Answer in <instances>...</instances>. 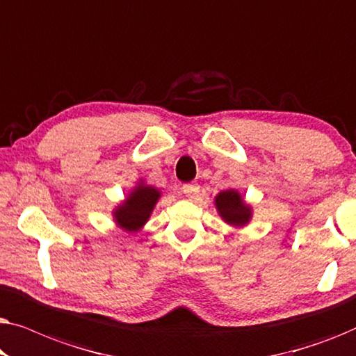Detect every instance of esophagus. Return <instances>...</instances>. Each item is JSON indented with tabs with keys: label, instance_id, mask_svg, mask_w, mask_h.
<instances>
[{
	"label": "esophagus",
	"instance_id": "1",
	"mask_svg": "<svg viewBox=\"0 0 356 356\" xmlns=\"http://www.w3.org/2000/svg\"><path fill=\"white\" fill-rule=\"evenodd\" d=\"M183 193L186 194L189 199H194L199 193V184L197 183H186L183 184Z\"/></svg>",
	"mask_w": 356,
	"mask_h": 356
}]
</instances>
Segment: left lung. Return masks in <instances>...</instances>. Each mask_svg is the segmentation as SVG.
Masks as SVG:
<instances>
[{
  "mask_svg": "<svg viewBox=\"0 0 356 356\" xmlns=\"http://www.w3.org/2000/svg\"><path fill=\"white\" fill-rule=\"evenodd\" d=\"M216 207L223 220L230 223V225H246L251 218V207L243 202L240 193L235 191V189L218 193V196L216 197Z\"/></svg>",
  "mask_w": 356,
  "mask_h": 356,
  "instance_id": "8db88e82",
  "label": "left lung"
}]
</instances>
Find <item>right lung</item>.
Wrapping results in <instances>:
<instances>
[{
  "instance_id": "right-lung-1",
  "label": "right lung",
  "mask_w": 356,
  "mask_h": 356,
  "mask_svg": "<svg viewBox=\"0 0 356 356\" xmlns=\"http://www.w3.org/2000/svg\"><path fill=\"white\" fill-rule=\"evenodd\" d=\"M159 197V189L145 186L144 183H140L139 186L133 189V193L123 202V206H118L115 209V222L126 232L140 230L144 227V223L149 220Z\"/></svg>"
}]
</instances>
